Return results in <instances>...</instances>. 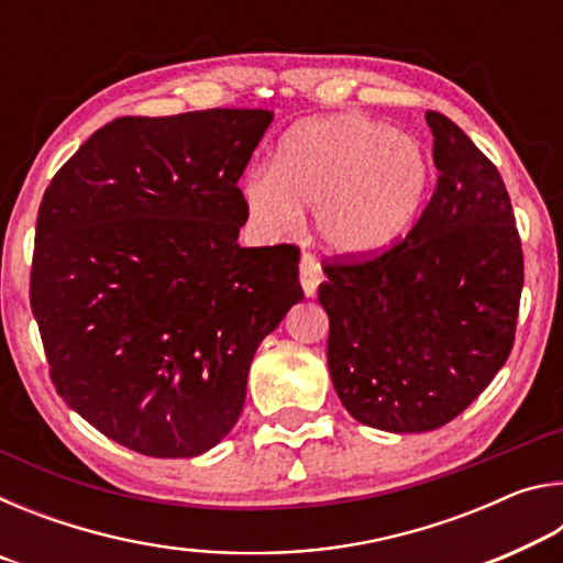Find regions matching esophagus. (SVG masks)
<instances>
[{"label": "esophagus", "instance_id": "1", "mask_svg": "<svg viewBox=\"0 0 563 563\" xmlns=\"http://www.w3.org/2000/svg\"><path fill=\"white\" fill-rule=\"evenodd\" d=\"M322 283V268L316 255L305 253L300 258V285H302V292L308 295V298H312L318 290V285Z\"/></svg>", "mask_w": 563, "mask_h": 563}]
</instances>
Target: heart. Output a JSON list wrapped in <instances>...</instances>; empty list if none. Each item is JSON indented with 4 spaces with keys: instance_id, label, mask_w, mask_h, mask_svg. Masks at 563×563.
<instances>
[{
    "instance_id": "1",
    "label": "heart",
    "mask_w": 563,
    "mask_h": 563,
    "mask_svg": "<svg viewBox=\"0 0 563 563\" xmlns=\"http://www.w3.org/2000/svg\"><path fill=\"white\" fill-rule=\"evenodd\" d=\"M427 186L430 164L417 139L362 113H338L295 126L273 170L245 180L243 201L265 235L295 231L310 208L332 251L375 255L412 228Z\"/></svg>"
}]
</instances>
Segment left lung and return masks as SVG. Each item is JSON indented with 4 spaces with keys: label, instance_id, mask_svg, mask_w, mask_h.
I'll return each instance as SVG.
<instances>
[{
    "label": "left lung",
    "instance_id": "obj_1",
    "mask_svg": "<svg viewBox=\"0 0 563 563\" xmlns=\"http://www.w3.org/2000/svg\"><path fill=\"white\" fill-rule=\"evenodd\" d=\"M434 194L405 238L377 255L322 261L328 367L340 402L385 432L452 422L514 347L523 253L497 166L444 113Z\"/></svg>",
    "mask_w": 563,
    "mask_h": 563
}]
</instances>
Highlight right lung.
<instances>
[{
    "label": "right lung",
    "mask_w": 563,
    "mask_h": 563,
    "mask_svg": "<svg viewBox=\"0 0 563 563\" xmlns=\"http://www.w3.org/2000/svg\"><path fill=\"white\" fill-rule=\"evenodd\" d=\"M273 113L121 117L56 170L36 216L30 300L66 405L129 450L216 446L265 335L302 300L300 247H241L238 188Z\"/></svg>",
    "instance_id": "add662e5"
}]
</instances>
